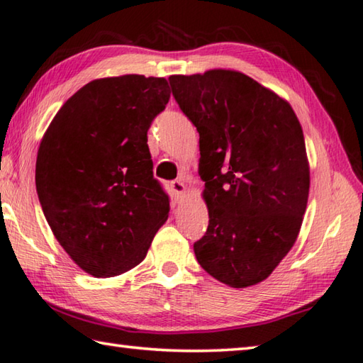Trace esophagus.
<instances>
[{"mask_svg":"<svg viewBox=\"0 0 363 363\" xmlns=\"http://www.w3.org/2000/svg\"><path fill=\"white\" fill-rule=\"evenodd\" d=\"M169 187H172L174 196L179 198V200H182V198L186 196V184H184L181 179H174L169 182Z\"/></svg>","mask_w":363,"mask_h":363,"instance_id":"1","label":"esophagus"}]
</instances>
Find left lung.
Instances as JSON below:
<instances>
[{"instance_id": "8db88e82", "label": "left lung", "mask_w": 363, "mask_h": 363, "mask_svg": "<svg viewBox=\"0 0 363 363\" xmlns=\"http://www.w3.org/2000/svg\"><path fill=\"white\" fill-rule=\"evenodd\" d=\"M200 133L209 225L194 244L206 272L233 288L267 279L294 245L310 189L299 119L288 102L234 70L168 78Z\"/></svg>"}]
</instances>
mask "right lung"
<instances>
[{
	"label": "right lung",
	"mask_w": 363,
	"mask_h": 363,
	"mask_svg": "<svg viewBox=\"0 0 363 363\" xmlns=\"http://www.w3.org/2000/svg\"><path fill=\"white\" fill-rule=\"evenodd\" d=\"M165 78H101L78 89L40 141L35 190L55 238L84 272L115 277L145 259L169 196L152 174L147 130Z\"/></svg>",
	"instance_id": "add662e5"
}]
</instances>
